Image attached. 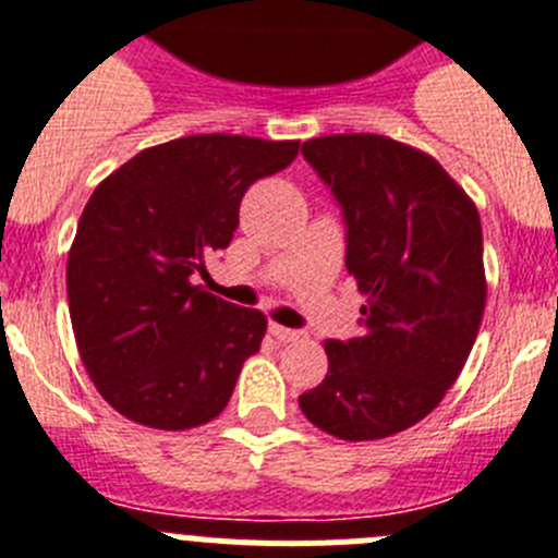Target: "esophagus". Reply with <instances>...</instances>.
<instances>
[{
	"label": "esophagus",
	"mask_w": 558,
	"mask_h": 558,
	"mask_svg": "<svg viewBox=\"0 0 558 558\" xmlns=\"http://www.w3.org/2000/svg\"><path fill=\"white\" fill-rule=\"evenodd\" d=\"M270 335H274L276 340H279V343H293V340H299L302 338V335L295 332V329H288V327H282V324H270Z\"/></svg>",
	"instance_id": "1"
}]
</instances>
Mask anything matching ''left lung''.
<instances>
[{
	"instance_id": "8db88e82",
	"label": "left lung",
	"mask_w": 558,
	"mask_h": 558,
	"mask_svg": "<svg viewBox=\"0 0 558 558\" xmlns=\"http://www.w3.org/2000/svg\"><path fill=\"white\" fill-rule=\"evenodd\" d=\"M302 153L343 206L366 332L324 340L329 372L299 405L329 436L377 441L422 422L470 357L486 307L481 215L430 153L391 136L332 133Z\"/></svg>"
}]
</instances>
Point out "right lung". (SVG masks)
Here are the masks:
<instances>
[{"mask_svg":"<svg viewBox=\"0 0 558 558\" xmlns=\"http://www.w3.org/2000/svg\"><path fill=\"white\" fill-rule=\"evenodd\" d=\"M295 153V140L195 133L145 147L92 192L66 295L83 366L113 411L156 430H190L223 411L268 318L192 276L231 243L245 190Z\"/></svg>","mask_w":558,"mask_h":558,"instance_id":"1","label":"right lung"}]
</instances>
